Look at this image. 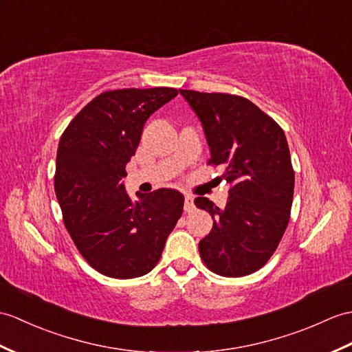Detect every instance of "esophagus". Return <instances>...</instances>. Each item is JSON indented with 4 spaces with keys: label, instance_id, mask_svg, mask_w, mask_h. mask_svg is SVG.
<instances>
[{
    "label": "esophagus",
    "instance_id": "34e87169",
    "mask_svg": "<svg viewBox=\"0 0 352 352\" xmlns=\"http://www.w3.org/2000/svg\"><path fill=\"white\" fill-rule=\"evenodd\" d=\"M184 210L187 213H190V211L195 210V202H193V196L192 195H186L184 196Z\"/></svg>",
    "mask_w": 352,
    "mask_h": 352
}]
</instances>
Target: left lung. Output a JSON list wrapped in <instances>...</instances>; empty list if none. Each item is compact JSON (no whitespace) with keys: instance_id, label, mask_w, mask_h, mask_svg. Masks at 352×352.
<instances>
[{"instance_id":"8db88e82","label":"left lung","mask_w":352,"mask_h":352,"mask_svg":"<svg viewBox=\"0 0 352 352\" xmlns=\"http://www.w3.org/2000/svg\"><path fill=\"white\" fill-rule=\"evenodd\" d=\"M198 116L210 146V165H222L231 184L226 207L208 198L196 207L214 219L199 241L211 272L241 277L264 267L287 230L294 196V169L287 136L255 103L240 96L179 89Z\"/></svg>"}]
</instances>
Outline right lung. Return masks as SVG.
<instances>
[{
  "label": "right lung",
  "instance_id": "add662e5",
  "mask_svg": "<svg viewBox=\"0 0 352 352\" xmlns=\"http://www.w3.org/2000/svg\"><path fill=\"white\" fill-rule=\"evenodd\" d=\"M178 94L175 88L104 91L70 121L56 151L55 195L64 225L97 272L132 279L156 267L184 196L157 189L132 201L121 179L145 121Z\"/></svg>",
  "mask_w": 352,
  "mask_h": 352
}]
</instances>
